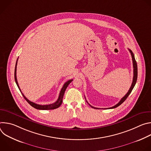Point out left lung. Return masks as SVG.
Returning <instances> with one entry per match:
<instances>
[{
  "instance_id": "left-lung-1",
  "label": "left lung",
  "mask_w": 151,
  "mask_h": 151,
  "mask_svg": "<svg viewBox=\"0 0 151 151\" xmlns=\"http://www.w3.org/2000/svg\"><path fill=\"white\" fill-rule=\"evenodd\" d=\"M128 50H129V51H130V52L131 53V55H132V57L133 65V69H133V79L132 84V85H131V87H130V89H129L128 91L127 92V93L121 99V100L118 102V103H117V104H116V105H115L114 106H112V107H109V108H104V109H114V108H115V107L119 106V105H121V104L127 99V98L128 97V96L129 95H130V94L131 92L132 91L133 88L134 87V86H135V85H136V81H137V63H136V60H135V58H134V55L133 52L132 51L128 49ZM86 101H87V100H86ZM87 103H88V102H87ZM88 104H89V103H88ZM89 105H90L91 107H93V108H94V109H99V108H97V107H93V106H92L91 105H90V104H89Z\"/></svg>"
}]
</instances>
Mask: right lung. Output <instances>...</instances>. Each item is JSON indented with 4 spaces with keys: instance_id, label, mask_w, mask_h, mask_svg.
Instances as JSON below:
<instances>
[{
    "instance_id": "add662e5",
    "label": "right lung",
    "mask_w": 151,
    "mask_h": 151,
    "mask_svg": "<svg viewBox=\"0 0 151 151\" xmlns=\"http://www.w3.org/2000/svg\"><path fill=\"white\" fill-rule=\"evenodd\" d=\"M18 58H17V62H16V64H15V73H14V77H15V82L18 86V87L20 91V92L21 93V94H22L23 96L24 97V98L26 99V100L34 108L36 109H39V110H52V109H57L58 108V107H59L60 106V105L62 103V101H63V96H64V92H65L68 86L69 85V83L73 81V79H70V80H69L68 81H67L64 84L63 88H61V91H60V94H59V96H58V98L57 99V100L54 103H52V104H45V105H41V104H36L30 100H29L22 93V92H21V90H20V88L19 87L18 85V82H17V76H16V72H17V61H18Z\"/></svg>"
}]
</instances>
